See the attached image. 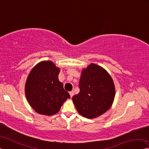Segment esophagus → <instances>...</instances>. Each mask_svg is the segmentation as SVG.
<instances>
[{"instance_id":"34e87169","label":"esophagus","mask_w":149,"mask_h":149,"mask_svg":"<svg viewBox=\"0 0 149 149\" xmlns=\"http://www.w3.org/2000/svg\"><path fill=\"white\" fill-rule=\"evenodd\" d=\"M70 97H72L74 96V91H70Z\"/></svg>"}]
</instances>
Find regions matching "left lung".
Masks as SVG:
<instances>
[{"label":"left lung","instance_id":"left-lung-1","mask_svg":"<svg viewBox=\"0 0 149 149\" xmlns=\"http://www.w3.org/2000/svg\"><path fill=\"white\" fill-rule=\"evenodd\" d=\"M80 91L72 100L80 115L95 119L109 109L114 101L115 87L112 77L104 68L92 63L81 70Z\"/></svg>","mask_w":149,"mask_h":149}]
</instances>
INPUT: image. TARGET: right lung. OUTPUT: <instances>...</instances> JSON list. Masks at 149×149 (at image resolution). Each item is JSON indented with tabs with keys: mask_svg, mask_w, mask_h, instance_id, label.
<instances>
[{
	"mask_svg": "<svg viewBox=\"0 0 149 149\" xmlns=\"http://www.w3.org/2000/svg\"><path fill=\"white\" fill-rule=\"evenodd\" d=\"M60 68L52 61H42L32 68L25 84V95L35 111L51 116L59 112L70 94L58 79Z\"/></svg>",
	"mask_w": 149,
	"mask_h": 149,
	"instance_id": "obj_1",
	"label": "right lung"
}]
</instances>
